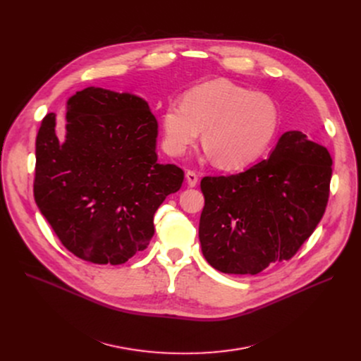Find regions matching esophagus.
I'll return each instance as SVG.
<instances>
[{"instance_id": "34e87169", "label": "esophagus", "mask_w": 361, "mask_h": 361, "mask_svg": "<svg viewBox=\"0 0 361 361\" xmlns=\"http://www.w3.org/2000/svg\"><path fill=\"white\" fill-rule=\"evenodd\" d=\"M185 180H187L188 187H195L197 183H198V176H197L194 171L187 170V171H185Z\"/></svg>"}]
</instances>
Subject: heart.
<instances>
[{"label":"heart","instance_id":"b5f03b06","mask_svg":"<svg viewBox=\"0 0 361 361\" xmlns=\"http://www.w3.org/2000/svg\"><path fill=\"white\" fill-rule=\"evenodd\" d=\"M280 128L276 101L227 80L188 90L161 116L163 148L181 157L202 130L205 154L223 170H241L259 160Z\"/></svg>","mask_w":361,"mask_h":361}]
</instances>
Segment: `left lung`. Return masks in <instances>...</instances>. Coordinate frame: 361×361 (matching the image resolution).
Segmentation results:
<instances>
[{
	"label": "left lung",
	"instance_id": "1",
	"mask_svg": "<svg viewBox=\"0 0 361 361\" xmlns=\"http://www.w3.org/2000/svg\"><path fill=\"white\" fill-rule=\"evenodd\" d=\"M331 164L326 147L287 131L267 160L234 176L204 177L198 227L204 259L221 273L241 276L290 260L326 212Z\"/></svg>",
	"mask_w": 361,
	"mask_h": 361
}]
</instances>
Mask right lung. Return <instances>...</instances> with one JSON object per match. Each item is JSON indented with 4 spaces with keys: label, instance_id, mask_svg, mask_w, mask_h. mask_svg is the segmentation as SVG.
I'll use <instances>...</instances> for the list:
<instances>
[{
    "label": "right lung",
    "instance_id": "1",
    "mask_svg": "<svg viewBox=\"0 0 361 361\" xmlns=\"http://www.w3.org/2000/svg\"><path fill=\"white\" fill-rule=\"evenodd\" d=\"M66 111L64 137L54 113L38 130L35 202L74 255L123 264L147 248L154 214L184 173L157 161L159 124L144 98L88 87L68 98Z\"/></svg>",
    "mask_w": 361,
    "mask_h": 361
}]
</instances>
